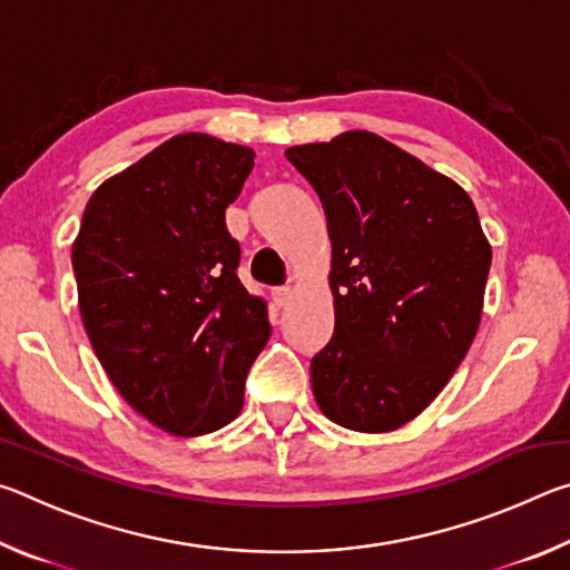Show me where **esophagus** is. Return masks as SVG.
<instances>
[{
    "label": "esophagus",
    "mask_w": 570,
    "mask_h": 570,
    "mask_svg": "<svg viewBox=\"0 0 570 570\" xmlns=\"http://www.w3.org/2000/svg\"><path fill=\"white\" fill-rule=\"evenodd\" d=\"M272 302H274L278 308L286 306L288 302H292V288H286V286L274 288V292H272Z\"/></svg>",
    "instance_id": "1"
}]
</instances>
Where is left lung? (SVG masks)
Masks as SVG:
<instances>
[{
  "mask_svg": "<svg viewBox=\"0 0 570 570\" xmlns=\"http://www.w3.org/2000/svg\"><path fill=\"white\" fill-rule=\"evenodd\" d=\"M286 158L332 240V342L312 390L332 422L392 432L445 390L475 340L493 248L465 188L370 130Z\"/></svg>",
  "mask_w": 570,
  "mask_h": 570,
  "instance_id": "left-lung-1",
  "label": "left lung"
}]
</instances>
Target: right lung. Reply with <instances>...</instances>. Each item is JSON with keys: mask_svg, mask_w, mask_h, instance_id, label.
Here are the masks:
<instances>
[{"mask_svg": "<svg viewBox=\"0 0 570 570\" xmlns=\"http://www.w3.org/2000/svg\"><path fill=\"white\" fill-rule=\"evenodd\" d=\"M248 146L180 132L92 193L72 244L85 332L122 400L196 438L244 407L272 334L266 302L238 282L226 208L254 168Z\"/></svg>", "mask_w": 570, "mask_h": 570, "instance_id": "right-lung-1", "label": "right lung"}]
</instances>
